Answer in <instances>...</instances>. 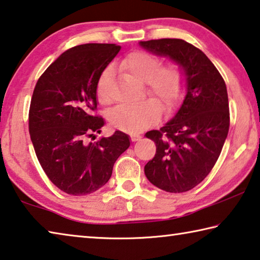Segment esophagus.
I'll return each instance as SVG.
<instances>
[{
	"mask_svg": "<svg viewBox=\"0 0 260 260\" xmlns=\"http://www.w3.org/2000/svg\"><path fill=\"white\" fill-rule=\"evenodd\" d=\"M131 140L133 141V142H136V141L141 140V136H140V135H135V134H133V135L131 136Z\"/></svg>",
	"mask_w": 260,
	"mask_h": 260,
	"instance_id": "34e87169",
	"label": "esophagus"
}]
</instances>
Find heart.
Masks as SVG:
<instances>
[{"mask_svg": "<svg viewBox=\"0 0 260 260\" xmlns=\"http://www.w3.org/2000/svg\"><path fill=\"white\" fill-rule=\"evenodd\" d=\"M157 55L143 50H135L125 57L122 68L131 76L144 82L148 94L161 102L166 114H172L181 103L186 93L187 79L178 64L161 65ZM109 71H105L98 83V99L101 103L110 102L107 91ZM161 114L160 104L148 99L136 104H121L110 114V122L117 128L127 132H140L156 124Z\"/></svg>", "mask_w": 260, "mask_h": 260, "instance_id": "heart-1", "label": "heart"}]
</instances>
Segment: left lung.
<instances>
[{
    "mask_svg": "<svg viewBox=\"0 0 260 260\" xmlns=\"http://www.w3.org/2000/svg\"><path fill=\"white\" fill-rule=\"evenodd\" d=\"M140 45L177 61L187 79V95L178 113L159 131L146 134L156 144V155L144 166V173L161 190L188 191L213 169L230 131L226 83L204 52L181 39Z\"/></svg>",
    "mask_w": 260,
    "mask_h": 260,
    "instance_id": "obj_1",
    "label": "left lung"
}]
</instances>
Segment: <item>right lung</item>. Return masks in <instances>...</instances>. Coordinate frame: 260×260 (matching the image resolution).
<instances>
[{"label": "right lung", "mask_w": 260, "mask_h": 260, "mask_svg": "<svg viewBox=\"0 0 260 260\" xmlns=\"http://www.w3.org/2000/svg\"><path fill=\"white\" fill-rule=\"evenodd\" d=\"M120 46L86 43L64 51L41 74L28 112L33 147L47 177L69 195H88L111 178L116 160L129 147L117 131L96 142L103 118L96 114L100 77Z\"/></svg>", "instance_id": "1"}]
</instances>
